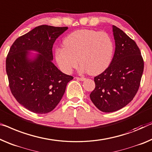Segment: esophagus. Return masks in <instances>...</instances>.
<instances>
[{
  "label": "esophagus",
  "instance_id": "esophagus-1",
  "mask_svg": "<svg viewBox=\"0 0 152 152\" xmlns=\"http://www.w3.org/2000/svg\"><path fill=\"white\" fill-rule=\"evenodd\" d=\"M75 78H76L77 80H80V81H83V80H85V78H83V77H76Z\"/></svg>",
  "mask_w": 152,
  "mask_h": 152
}]
</instances>
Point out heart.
Segmentation results:
<instances>
[{
  "instance_id": "b5f03b06",
  "label": "heart",
  "mask_w": 152,
  "mask_h": 152,
  "mask_svg": "<svg viewBox=\"0 0 152 152\" xmlns=\"http://www.w3.org/2000/svg\"><path fill=\"white\" fill-rule=\"evenodd\" d=\"M64 46L55 50V59L65 74L71 73L81 63V71L98 74L107 68L111 62L114 44L110 36L103 31L81 29L67 35Z\"/></svg>"
}]
</instances>
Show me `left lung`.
Wrapping results in <instances>:
<instances>
[{"label": "left lung", "instance_id": "obj_1", "mask_svg": "<svg viewBox=\"0 0 152 152\" xmlns=\"http://www.w3.org/2000/svg\"><path fill=\"white\" fill-rule=\"evenodd\" d=\"M114 56L109 66L94 78L96 87L90 98L101 111H117L128 104L139 89L144 61L134 40L113 26Z\"/></svg>", "mask_w": 152, "mask_h": 152}]
</instances>
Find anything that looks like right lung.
<instances>
[{"label":"right lung","mask_w":152,"mask_h":152,"mask_svg":"<svg viewBox=\"0 0 152 152\" xmlns=\"http://www.w3.org/2000/svg\"><path fill=\"white\" fill-rule=\"evenodd\" d=\"M68 27L41 25L15 39L6 58L9 86L15 99L37 114L53 110L61 99L73 76L63 73L52 62L54 42ZM28 50L40 54L31 60Z\"/></svg>","instance_id":"right-lung-1"}]
</instances>
